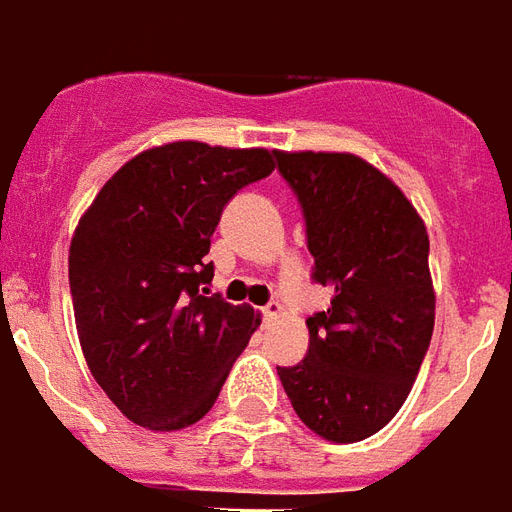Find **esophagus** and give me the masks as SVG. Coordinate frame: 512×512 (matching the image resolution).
Masks as SVG:
<instances>
[{"label":"esophagus","mask_w":512,"mask_h":512,"mask_svg":"<svg viewBox=\"0 0 512 512\" xmlns=\"http://www.w3.org/2000/svg\"><path fill=\"white\" fill-rule=\"evenodd\" d=\"M283 313V305L281 302H267V305H264V308H261V316H264V319H278V316H281Z\"/></svg>","instance_id":"obj_1"}]
</instances>
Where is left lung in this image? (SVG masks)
<instances>
[{"label":"left lung","instance_id":"8db88e82","mask_svg":"<svg viewBox=\"0 0 512 512\" xmlns=\"http://www.w3.org/2000/svg\"><path fill=\"white\" fill-rule=\"evenodd\" d=\"M300 201L311 278L333 289L308 316V354L278 368L294 412L330 442H360L404 406L434 333L428 231L409 199L349 152H275Z\"/></svg>","mask_w":512,"mask_h":512}]
</instances>
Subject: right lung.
<instances>
[{
  "instance_id": "obj_1",
  "label": "right lung",
  "mask_w": 512,
  "mask_h": 512,
  "mask_svg": "<svg viewBox=\"0 0 512 512\" xmlns=\"http://www.w3.org/2000/svg\"><path fill=\"white\" fill-rule=\"evenodd\" d=\"M275 152L174 141L108 179L70 242L78 341L103 393L136 425L179 431L210 412L259 327L251 305L210 294V237Z\"/></svg>"
}]
</instances>
